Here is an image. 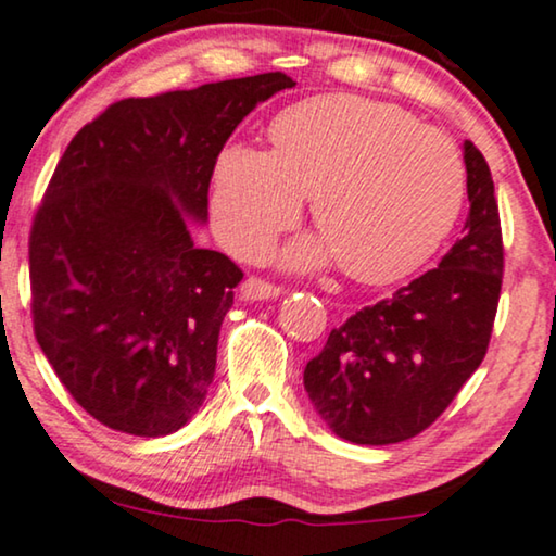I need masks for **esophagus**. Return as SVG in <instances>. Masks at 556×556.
I'll return each mask as SVG.
<instances>
[{
    "label": "esophagus",
    "mask_w": 556,
    "mask_h": 556,
    "mask_svg": "<svg viewBox=\"0 0 556 556\" xmlns=\"http://www.w3.org/2000/svg\"><path fill=\"white\" fill-rule=\"evenodd\" d=\"M239 294L244 302L277 300V296L281 294V289L277 285H269V281H264L260 277H249V279H244V285H241Z\"/></svg>",
    "instance_id": "esophagus-1"
}]
</instances>
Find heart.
Listing matches in <instances>:
<instances>
[{
  "mask_svg": "<svg viewBox=\"0 0 556 556\" xmlns=\"http://www.w3.org/2000/svg\"><path fill=\"white\" fill-rule=\"evenodd\" d=\"M271 153L237 143L214 166L216 229L241 256L269 249L312 197L325 237L287 252L289 264L340 260L367 285L424 267L448 239L466 197L456 143L403 108L325 96L271 123Z\"/></svg>",
  "mask_w": 556,
  "mask_h": 556,
  "instance_id": "1",
  "label": "heart"
}]
</instances>
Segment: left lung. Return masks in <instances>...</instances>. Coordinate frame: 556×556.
<instances>
[{"mask_svg":"<svg viewBox=\"0 0 556 556\" xmlns=\"http://www.w3.org/2000/svg\"><path fill=\"white\" fill-rule=\"evenodd\" d=\"M468 218L435 269L334 327L304 367V390L334 435L401 443L448 408L489 350L504 244L489 163L464 143Z\"/></svg>","mask_w":556,"mask_h":556,"instance_id":"1","label":"left lung"}]
</instances>
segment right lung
I'll return each instance as SVG.
<instances>
[{
	"instance_id": "add662e5",
	"label": "right lung",
	"mask_w": 556,
	"mask_h": 556,
	"mask_svg": "<svg viewBox=\"0 0 556 556\" xmlns=\"http://www.w3.org/2000/svg\"><path fill=\"white\" fill-rule=\"evenodd\" d=\"M285 73L128 98L80 128L29 233L33 325L67 393L113 431L159 438L201 408L241 269L193 241L237 125Z\"/></svg>"
}]
</instances>
